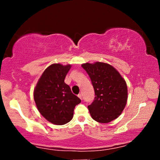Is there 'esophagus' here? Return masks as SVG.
I'll return each instance as SVG.
<instances>
[{
	"label": "esophagus",
	"instance_id": "esophagus-1",
	"mask_svg": "<svg viewBox=\"0 0 160 160\" xmlns=\"http://www.w3.org/2000/svg\"><path fill=\"white\" fill-rule=\"evenodd\" d=\"M78 97L81 100H82V94H81V93H80V94H78Z\"/></svg>",
	"mask_w": 160,
	"mask_h": 160
}]
</instances>
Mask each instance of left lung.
<instances>
[{"instance_id":"left-lung-1","label":"left lung","mask_w":160,"mask_h":160,"mask_svg":"<svg viewBox=\"0 0 160 160\" xmlns=\"http://www.w3.org/2000/svg\"><path fill=\"white\" fill-rule=\"evenodd\" d=\"M83 68L91 78L95 97L88 109L92 118L108 123L119 117L128 101V87L118 71L108 63H84Z\"/></svg>"}]
</instances>
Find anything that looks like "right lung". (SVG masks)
Returning <instances> with one entry per match:
<instances>
[{
    "mask_svg": "<svg viewBox=\"0 0 160 160\" xmlns=\"http://www.w3.org/2000/svg\"><path fill=\"white\" fill-rule=\"evenodd\" d=\"M71 65L54 63L45 69L34 89L36 107L47 121L62 125L73 119V111L81 100L64 82Z\"/></svg>",
    "mask_w": 160,
    "mask_h": 160,
    "instance_id": "obj_1",
    "label": "right lung"
}]
</instances>
